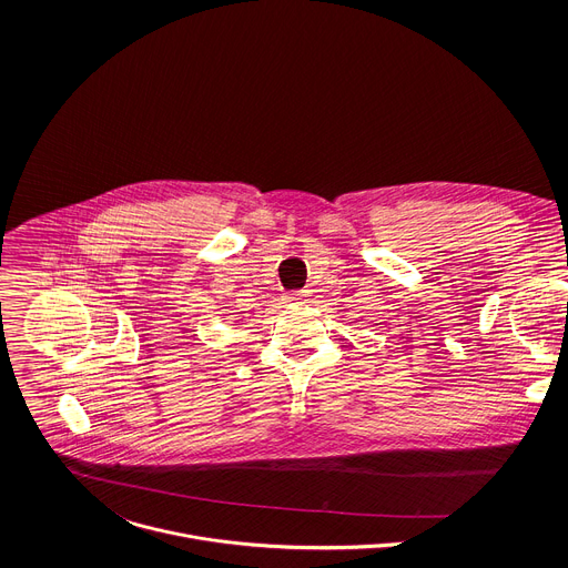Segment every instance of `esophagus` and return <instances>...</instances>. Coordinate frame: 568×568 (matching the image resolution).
Masks as SVG:
<instances>
[{
    "label": "esophagus",
    "mask_w": 568,
    "mask_h": 568,
    "mask_svg": "<svg viewBox=\"0 0 568 568\" xmlns=\"http://www.w3.org/2000/svg\"><path fill=\"white\" fill-rule=\"evenodd\" d=\"M291 300H293V297H291Z\"/></svg>",
    "instance_id": "34e87169"
}]
</instances>
